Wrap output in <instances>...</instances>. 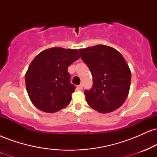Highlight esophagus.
I'll list each match as a JSON object with an SVG mask.
<instances>
[{"instance_id": "esophagus-1", "label": "esophagus", "mask_w": 157, "mask_h": 157, "mask_svg": "<svg viewBox=\"0 0 157 157\" xmlns=\"http://www.w3.org/2000/svg\"><path fill=\"white\" fill-rule=\"evenodd\" d=\"M77 88L78 90H82V88H83V86H82V84H80V85H79V86H77Z\"/></svg>"}]
</instances>
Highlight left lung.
<instances>
[{"label": "left lung", "instance_id": "1", "mask_svg": "<svg viewBox=\"0 0 157 157\" xmlns=\"http://www.w3.org/2000/svg\"><path fill=\"white\" fill-rule=\"evenodd\" d=\"M79 52L93 77L91 89L84 91L88 104L100 113L119 109L127 98L131 79L121 54L105 45L82 48Z\"/></svg>", "mask_w": 157, "mask_h": 157}]
</instances>
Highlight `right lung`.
Listing matches in <instances>:
<instances>
[{
	"instance_id": "obj_1",
	"label": "right lung",
	"mask_w": 157,
	"mask_h": 157,
	"mask_svg": "<svg viewBox=\"0 0 157 157\" xmlns=\"http://www.w3.org/2000/svg\"><path fill=\"white\" fill-rule=\"evenodd\" d=\"M80 58L77 49L51 48L41 52L25 76L26 91L35 106L48 113L67 106L75 89L68 67Z\"/></svg>"
}]
</instances>
